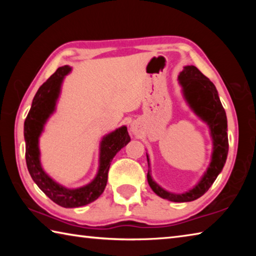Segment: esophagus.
Returning a JSON list of instances; mask_svg holds the SVG:
<instances>
[{
	"instance_id": "obj_1",
	"label": "esophagus",
	"mask_w": 256,
	"mask_h": 256,
	"mask_svg": "<svg viewBox=\"0 0 256 256\" xmlns=\"http://www.w3.org/2000/svg\"><path fill=\"white\" fill-rule=\"evenodd\" d=\"M132 131H133L134 133H136V128H134V126H132Z\"/></svg>"
}]
</instances>
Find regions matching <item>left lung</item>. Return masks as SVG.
Segmentation results:
<instances>
[{"mask_svg":"<svg viewBox=\"0 0 256 256\" xmlns=\"http://www.w3.org/2000/svg\"><path fill=\"white\" fill-rule=\"evenodd\" d=\"M180 84L183 86L184 94L193 110L209 124L214 138V154L210 167L202 180L193 190L184 194L168 193L157 185L148 172V183L154 192L162 198L172 202H190L202 196L214 184L216 176L222 170L228 154L227 116L220 102L214 84L198 68L185 66L180 74ZM148 164H149V158Z\"/></svg>","mask_w":256,"mask_h":256,"instance_id":"left-lung-1","label":"left lung"}]
</instances>
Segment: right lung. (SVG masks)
Listing matches in <instances>:
<instances>
[{
    "label": "right lung",
    "instance_id": "add662e5",
    "mask_svg": "<svg viewBox=\"0 0 256 256\" xmlns=\"http://www.w3.org/2000/svg\"><path fill=\"white\" fill-rule=\"evenodd\" d=\"M70 71L71 68L68 66L58 68L54 74L50 76L40 86L24 120L26 162L29 174L38 188L52 201L63 208H76L89 204L100 196L106 188L112 159L131 140L128 128L125 126L104 138L100 146V164H99L98 174L92 183L81 188L68 190L55 183L50 176L45 174L40 162L38 138L40 136L46 120L54 110L63 78Z\"/></svg>",
    "mask_w": 256,
    "mask_h": 256
}]
</instances>
